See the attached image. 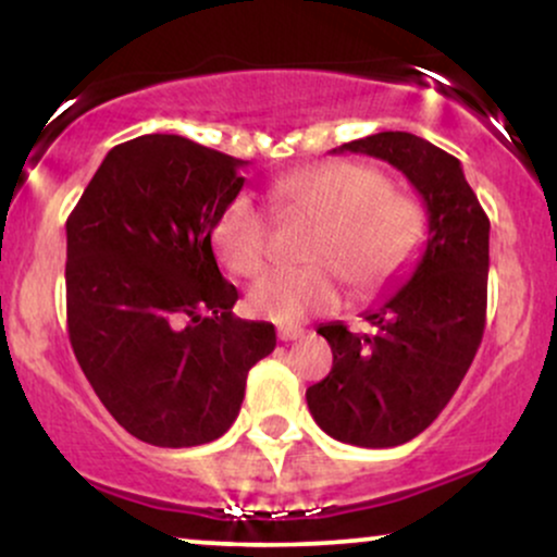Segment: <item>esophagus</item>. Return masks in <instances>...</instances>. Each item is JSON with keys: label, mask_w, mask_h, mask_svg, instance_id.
Instances as JSON below:
<instances>
[{"label": "esophagus", "mask_w": 557, "mask_h": 557, "mask_svg": "<svg viewBox=\"0 0 557 557\" xmlns=\"http://www.w3.org/2000/svg\"><path fill=\"white\" fill-rule=\"evenodd\" d=\"M277 337L280 341H298V337H304V327H298V324H283V327L277 330Z\"/></svg>", "instance_id": "34e87169"}]
</instances>
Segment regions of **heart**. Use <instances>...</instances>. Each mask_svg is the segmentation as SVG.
Listing matches in <instances>:
<instances>
[{
  "label": "heart",
  "instance_id": "b5f03b06",
  "mask_svg": "<svg viewBox=\"0 0 557 557\" xmlns=\"http://www.w3.org/2000/svg\"><path fill=\"white\" fill-rule=\"evenodd\" d=\"M285 214L317 222L304 270H274L248 290V309L270 322H300L341 306L343 285L372 293L398 274L424 235L417 201L389 190L380 170L361 162H327L274 183ZM214 246L240 277H257L272 259V220L248 194L233 196L216 214Z\"/></svg>",
  "mask_w": 557,
  "mask_h": 557
}]
</instances>
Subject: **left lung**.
Segmentation results:
<instances>
[{
	"instance_id": "left-lung-1",
	"label": "left lung",
	"mask_w": 557,
	"mask_h": 557,
	"mask_svg": "<svg viewBox=\"0 0 557 557\" xmlns=\"http://www.w3.org/2000/svg\"><path fill=\"white\" fill-rule=\"evenodd\" d=\"M337 151L385 159L424 198L430 238L411 274L369 309V335L322 324L332 369L306 389L311 417L330 437L395 447L421 434L474 361L487 317L490 220L461 162L413 133L387 131Z\"/></svg>"
}]
</instances>
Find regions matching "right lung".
Instances as JSON below:
<instances>
[{
    "label": "right lung",
    "mask_w": 557,
    "mask_h": 557,
    "mask_svg": "<svg viewBox=\"0 0 557 557\" xmlns=\"http://www.w3.org/2000/svg\"><path fill=\"white\" fill-rule=\"evenodd\" d=\"M248 162L183 136L114 146L67 216V335L83 374L133 437L212 443L270 356V322L233 317L212 251L216 214Z\"/></svg>",
    "instance_id": "obj_1"
}]
</instances>
